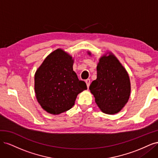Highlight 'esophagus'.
<instances>
[{
	"label": "esophagus",
	"mask_w": 158,
	"mask_h": 158,
	"mask_svg": "<svg viewBox=\"0 0 158 158\" xmlns=\"http://www.w3.org/2000/svg\"><path fill=\"white\" fill-rule=\"evenodd\" d=\"M85 83H86L87 87H88V88H89V85H90V80H89V79H87V80H85Z\"/></svg>",
	"instance_id": "1"
}]
</instances>
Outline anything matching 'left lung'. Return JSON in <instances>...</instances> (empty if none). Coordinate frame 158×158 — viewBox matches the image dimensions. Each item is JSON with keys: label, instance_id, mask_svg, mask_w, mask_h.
<instances>
[{"label": "left lung", "instance_id": "obj_1", "mask_svg": "<svg viewBox=\"0 0 158 158\" xmlns=\"http://www.w3.org/2000/svg\"><path fill=\"white\" fill-rule=\"evenodd\" d=\"M99 60L97 78L89 85L95 102L104 113L113 114L125 107L130 97L131 82L126 69L117 57L108 52ZM91 55V52H88Z\"/></svg>", "mask_w": 158, "mask_h": 158}]
</instances>
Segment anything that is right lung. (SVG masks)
<instances>
[{
  "label": "right lung",
  "mask_w": 158,
  "mask_h": 158,
  "mask_svg": "<svg viewBox=\"0 0 158 158\" xmlns=\"http://www.w3.org/2000/svg\"><path fill=\"white\" fill-rule=\"evenodd\" d=\"M74 60L58 49L43 62L35 74V92L38 103L47 113L59 114L74 105L78 94L87 89L73 70Z\"/></svg>",
  "instance_id": "right-lung-1"
}]
</instances>
